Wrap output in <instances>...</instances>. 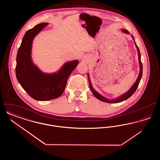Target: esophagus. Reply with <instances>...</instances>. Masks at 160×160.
Returning <instances> with one entry per match:
<instances>
[{
	"label": "esophagus",
	"mask_w": 160,
	"mask_h": 160,
	"mask_svg": "<svg viewBox=\"0 0 160 160\" xmlns=\"http://www.w3.org/2000/svg\"><path fill=\"white\" fill-rule=\"evenodd\" d=\"M88 58L87 56H84L83 58V59L84 61H87V59H88Z\"/></svg>",
	"instance_id": "34e87169"
}]
</instances>
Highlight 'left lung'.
I'll return each instance as SVG.
<instances>
[{
    "label": "left lung",
    "instance_id": "8db88e82",
    "mask_svg": "<svg viewBox=\"0 0 160 160\" xmlns=\"http://www.w3.org/2000/svg\"><path fill=\"white\" fill-rule=\"evenodd\" d=\"M122 31L123 33H125L127 34H129V32L126 29H122ZM131 37L133 39V40L134 41V44L136 45V47L137 48V52H138V62H139V66H140V72H139V74H138V76L137 77V80L136 81V82L134 83V84L131 86V88L129 89V90H128V91L126 93H125L124 94L122 95L121 96L115 98V99H107L106 98H105L104 97H103L102 95H101V94H99L98 92L96 91L92 87V86L91 82V80H90V78H89V73L88 74V80H89V88L91 90L92 93L93 94V95L97 98V99H99L100 101H102L103 102H108V103H118V102H122L126 99L129 98V97L135 92V91H136L137 88H138V86L139 84L140 83V81L142 78V72H143V66H142V62H141V55H140V50H139V48L138 47H137V44L135 42V40H134V37L131 35Z\"/></svg>",
    "mask_w": 160,
    "mask_h": 160
}]
</instances>
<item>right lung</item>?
<instances>
[{"label":"right lung","mask_w":160,"mask_h":160,"mask_svg":"<svg viewBox=\"0 0 160 160\" xmlns=\"http://www.w3.org/2000/svg\"><path fill=\"white\" fill-rule=\"evenodd\" d=\"M48 23L38 24L26 32L17 55L15 73L18 82L28 95L38 101H48L60 97L64 92L69 75L78 61L66 62L57 72L46 74L34 65L31 58L33 40Z\"/></svg>","instance_id":"1"}]
</instances>
